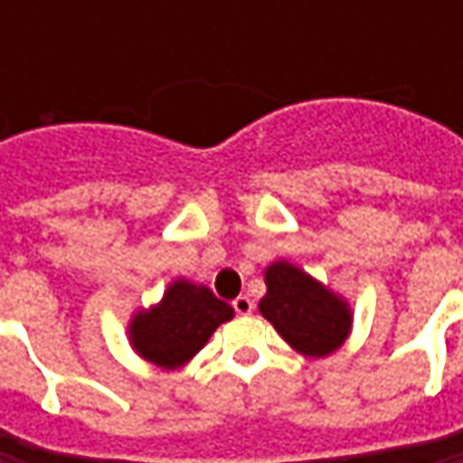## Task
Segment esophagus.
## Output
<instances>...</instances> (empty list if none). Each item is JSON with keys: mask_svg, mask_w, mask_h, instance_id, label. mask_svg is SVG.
<instances>
[{"mask_svg": "<svg viewBox=\"0 0 463 463\" xmlns=\"http://www.w3.org/2000/svg\"><path fill=\"white\" fill-rule=\"evenodd\" d=\"M252 309H255V304H252V298H250V296H240V298H234V311H237L240 317L252 314Z\"/></svg>", "mask_w": 463, "mask_h": 463, "instance_id": "obj_1", "label": "esophagus"}]
</instances>
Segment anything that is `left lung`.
I'll return each mask as SVG.
<instances>
[{
	"instance_id": "obj_1",
	"label": "left lung",
	"mask_w": 463,
	"mask_h": 463,
	"mask_svg": "<svg viewBox=\"0 0 463 463\" xmlns=\"http://www.w3.org/2000/svg\"><path fill=\"white\" fill-rule=\"evenodd\" d=\"M268 291L260 298V314L276 332L307 358H325L345 343L353 329L347 298L288 260H273L265 268Z\"/></svg>"
}]
</instances>
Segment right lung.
I'll return each instance as SVG.
<instances>
[{
	"mask_svg": "<svg viewBox=\"0 0 463 463\" xmlns=\"http://www.w3.org/2000/svg\"><path fill=\"white\" fill-rule=\"evenodd\" d=\"M232 317L234 309L216 298L211 288L187 278H175L156 304L134 311L128 343L138 358L175 371L190 364L216 327Z\"/></svg>",
	"mask_w": 463,
	"mask_h": 463,
	"instance_id": "right-lung-1",
	"label": "right lung"
}]
</instances>
